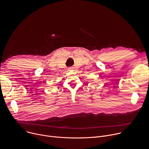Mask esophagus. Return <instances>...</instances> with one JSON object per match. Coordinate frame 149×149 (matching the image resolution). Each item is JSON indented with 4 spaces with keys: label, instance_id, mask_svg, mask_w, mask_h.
<instances>
[{
    "label": "esophagus",
    "instance_id": "obj_1",
    "mask_svg": "<svg viewBox=\"0 0 149 149\" xmlns=\"http://www.w3.org/2000/svg\"><path fill=\"white\" fill-rule=\"evenodd\" d=\"M72 69H73V68H72V67H69V68H68V70L70 71V70H72Z\"/></svg>",
    "mask_w": 149,
    "mask_h": 149
}]
</instances>
